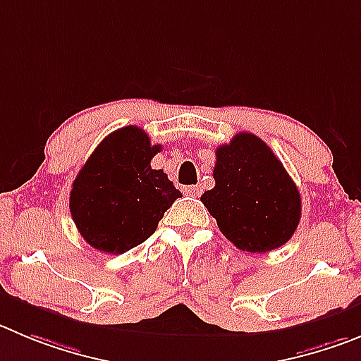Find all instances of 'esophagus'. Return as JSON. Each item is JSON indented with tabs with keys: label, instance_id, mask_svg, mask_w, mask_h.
I'll list each match as a JSON object with an SVG mask.
<instances>
[{
	"label": "esophagus",
	"instance_id": "34e87169",
	"mask_svg": "<svg viewBox=\"0 0 361 361\" xmlns=\"http://www.w3.org/2000/svg\"><path fill=\"white\" fill-rule=\"evenodd\" d=\"M183 192L187 194V196H192V197H200L201 192H203V188L200 187V185H192V187H185Z\"/></svg>",
	"mask_w": 361,
	"mask_h": 361
}]
</instances>
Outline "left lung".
I'll return each instance as SVG.
<instances>
[{"label":"left lung","mask_w":361,"mask_h":361,"mask_svg":"<svg viewBox=\"0 0 361 361\" xmlns=\"http://www.w3.org/2000/svg\"><path fill=\"white\" fill-rule=\"evenodd\" d=\"M215 158V187L201 201L222 235L247 252L287 244L301 219V196L271 147L244 131L219 146Z\"/></svg>","instance_id":"8db88e82"}]
</instances>
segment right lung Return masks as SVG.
Here are the masks:
<instances>
[{"label": "right lung", "mask_w": 361, "mask_h": 361, "mask_svg": "<svg viewBox=\"0 0 361 361\" xmlns=\"http://www.w3.org/2000/svg\"><path fill=\"white\" fill-rule=\"evenodd\" d=\"M161 149L139 126L110 133L82 167L69 196L80 235L94 249L121 255L142 244L181 192L151 158Z\"/></svg>", "instance_id": "obj_1"}]
</instances>
